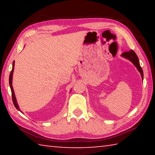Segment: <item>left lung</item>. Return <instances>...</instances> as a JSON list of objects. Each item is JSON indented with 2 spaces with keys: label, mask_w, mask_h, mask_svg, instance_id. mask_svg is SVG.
Masks as SVG:
<instances>
[{
  "label": "left lung",
  "mask_w": 155,
  "mask_h": 155,
  "mask_svg": "<svg viewBox=\"0 0 155 155\" xmlns=\"http://www.w3.org/2000/svg\"><path fill=\"white\" fill-rule=\"evenodd\" d=\"M121 55H122V57H124V58H126V59L129 60V61H130L133 64H134L135 66L137 68V69L138 70V71L140 72L141 78H142V79H143V72L142 68H141V66H140V61H139V59H138V57L137 56V54H135V52L131 50V51H130L123 52Z\"/></svg>",
  "instance_id": "left-lung-1"
}]
</instances>
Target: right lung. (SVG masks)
Segmentation results:
<instances>
[{
    "mask_svg": "<svg viewBox=\"0 0 155 155\" xmlns=\"http://www.w3.org/2000/svg\"><path fill=\"white\" fill-rule=\"evenodd\" d=\"M14 65H15V62L14 61L13 62V65H12V70L11 71V73H10V75H9V86H10V88H11V91H12V101H13V103H14V104L15 108H16L18 111H20V109L19 108V107H18V104L17 103V101H16V98H15V94H14V89H13V86H12V77H13V72H14Z\"/></svg>",
    "mask_w": 155,
    "mask_h": 155,
    "instance_id": "right-lung-1",
    "label": "right lung"
}]
</instances>
